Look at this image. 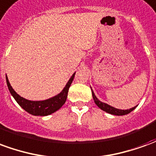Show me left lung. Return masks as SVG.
Listing matches in <instances>:
<instances>
[{
  "label": "left lung",
  "instance_id": "obj_1",
  "mask_svg": "<svg viewBox=\"0 0 156 156\" xmlns=\"http://www.w3.org/2000/svg\"><path fill=\"white\" fill-rule=\"evenodd\" d=\"M92 95H93V98H94V103L96 104V105L98 106V108H101L102 110H104V111H105L106 113H108V114H110V115H118V116H119V115H128L129 113H130L131 111H133L134 108L137 107V105H136L135 107H133V108H129V109H125V110H124V109H119V108H115V107H112L110 105H108V104H105L104 102L100 101V100L96 97V95L94 94L93 89H92Z\"/></svg>",
  "mask_w": 156,
  "mask_h": 156
}]
</instances>
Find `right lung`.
<instances>
[{"label": "right lung", "mask_w": 156, "mask_h": 156, "mask_svg": "<svg viewBox=\"0 0 156 156\" xmlns=\"http://www.w3.org/2000/svg\"><path fill=\"white\" fill-rule=\"evenodd\" d=\"M74 76L75 73L72 75L70 79L67 83V84L65 85L63 89L58 94L55 95L53 97L48 98V99L40 100V101L28 100V99L20 96L11 86L7 76H5V79H6V84H7V87H8L11 94L12 95L13 98H15L16 103L24 110L28 112L30 115H35V116H47V115L53 114L54 112L58 110L62 105H64L65 102L67 100V97H68V89H69V87L71 86V83H73Z\"/></svg>", "instance_id": "1"}]
</instances>
